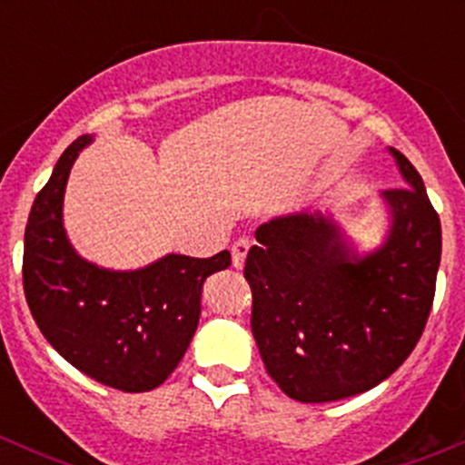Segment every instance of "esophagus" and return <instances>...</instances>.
<instances>
[{
  "label": "esophagus",
  "instance_id": "34e87169",
  "mask_svg": "<svg viewBox=\"0 0 465 465\" xmlns=\"http://www.w3.org/2000/svg\"><path fill=\"white\" fill-rule=\"evenodd\" d=\"M250 247H252V241H247V238H241V241H236L232 245V262L236 270H241V267L245 265L247 254H250Z\"/></svg>",
  "mask_w": 465,
  "mask_h": 465
}]
</instances>
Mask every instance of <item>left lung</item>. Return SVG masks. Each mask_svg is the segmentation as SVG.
Listing matches in <instances>:
<instances>
[{"label": "left lung", "instance_id": "left-lung-1", "mask_svg": "<svg viewBox=\"0 0 465 465\" xmlns=\"http://www.w3.org/2000/svg\"><path fill=\"white\" fill-rule=\"evenodd\" d=\"M402 189L382 191L387 229L362 252L332 213L262 223L245 261L252 332L274 382L299 402L373 389L423 335L440 262V220L423 177L389 148Z\"/></svg>", "mask_w": 465, "mask_h": 465}]
</instances>
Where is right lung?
I'll return each mask as SVG.
<instances>
[{
  "label": "right lung",
  "instance_id": "right-lung-1",
  "mask_svg": "<svg viewBox=\"0 0 465 465\" xmlns=\"http://www.w3.org/2000/svg\"><path fill=\"white\" fill-rule=\"evenodd\" d=\"M94 134L60 154L31 206L25 232V294L42 335L85 376L150 391L180 364L200 322L206 276L232 265L229 252L166 254L137 270H110L74 250L63 220L69 173Z\"/></svg>",
  "mask_w": 465,
  "mask_h": 465
}]
</instances>
